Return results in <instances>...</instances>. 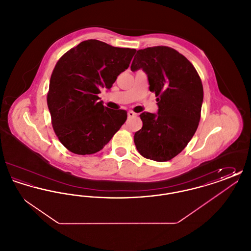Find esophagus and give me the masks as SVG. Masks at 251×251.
I'll return each mask as SVG.
<instances>
[{
  "label": "esophagus",
  "instance_id": "1",
  "mask_svg": "<svg viewBox=\"0 0 251 251\" xmlns=\"http://www.w3.org/2000/svg\"><path fill=\"white\" fill-rule=\"evenodd\" d=\"M134 117H136V114H135V113H133L132 111H129V112H128V118H129V119L134 118Z\"/></svg>",
  "mask_w": 251,
  "mask_h": 251
}]
</instances>
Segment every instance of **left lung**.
<instances>
[{
    "label": "left lung",
    "instance_id": "obj_1",
    "mask_svg": "<svg viewBox=\"0 0 251 251\" xmlns=\"http://www.w3.org/2000/svg\"><path fill=\"white\" fill-rule=\"evenodd\" d=\"M140 69L148 76L150 91L158 97V113L140 115L143 126L134 133V144L145 158L166 162L179 154L198 129L202 83L191 63L166 46L138 50L131 70Z\"/></svg>",
    "mask_w": 251,
    "mask_h": 251
}]
</instances>
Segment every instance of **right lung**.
Segmentation results:
<instances>
[{"instance_id":"right-lung-1","label":"right lung","mask_w":251,"mask_h":251,"mask_svg":"<svg viewBox=\"0 0 251 251\" xmlns=\"http://www.w3.org/2000/svg\"><path fill=\"white\" fill-rule=\"evenodd\" d=\"M135 51L89 39L56 63L47 102L54 132L70 151L80 155L100 151L127 120L125 110L104 107L98 95L128 69Z\"/></svg>"}]
</instances>
